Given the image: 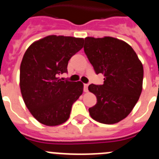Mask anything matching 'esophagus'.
<instances>
[{
    "mask_svg": "<svg viewBox=\"0 0 159 159\" xmlns=\"http://www.w3.org/2000/svg\"><path fill=\"white\" fill-rule=\"evenodd\" d=\"M88 88H89V84H84V91L85 92H88Z\"/></svg>",
    "mask_w": 159,
    "mask_h": 159,
    "instance_id": "1",
    "label": "esophagus"
}]
</instances>
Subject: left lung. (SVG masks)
I'll use <instances>...</instances> for the list:
<instances>
[{"label": "left lung", "instance_id": "left-lung-1", "mask_svg": "<svg viewBox=\"0 0 159 159\" xmlns=\"http://www.w3.org/2000/svg\"><path fill=\"white\" fill-rule=\"evenodd\" d=\"M84 50L96 74L104 75L101 85L91 84L89 92L97 103L89 108L93 120L113 124L127 116L140 98L144 69L131 47L124 41L110 36L86 37Z\"/></svg>", "mask_w": 159, "mask_h": 159}]
</instances>
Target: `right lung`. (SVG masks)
Listing matches in <instances>:
<instances>
[{
	"instance_id": "1",
	"label": "right lung",
	"mask_w": 159,
	"mask_h": 159,
	"mask_svg": "<svg viewBox=\"0 0 159 159\" xmlns=\"http://www.w3.org/2000/svg\"><path fill=\"white\" fill-rule=\"evenodd\" d=\"M84 39L51 35L32 43L20 66V89L26 107L46 126L61 125L70 117L73 103L82 95L81 81H63L73 55Z\"/></svg>"
}]
</instances>
